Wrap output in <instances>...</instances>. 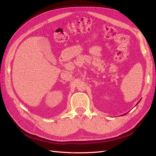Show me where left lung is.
Listing matches in <instances>:
<instances>
[{
	"mask_svg": "<svg viewBox=\"0 0 156 156\" xmlns=\"http://www.w3.org/2000/svg\"><path fill=\"white\" fill-rule=\"evenodd\" d=\"M140 101H141V100H140ZM140 101H139V102H137V104H138V103H139V102H140Z\"/></svg>",
	"mask_w": 156,
	"mask_h": 156,
	"instance_id": "8db88e82",
	"label": "left lung"
}]
</instances>
